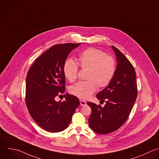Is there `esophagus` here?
<instances>
[{"instance_id":"34e87169","label":"esophagus","mask_w":159,"mask_h":159,"mask_svg":"<svg viewBox=\"0 0 159 159\" xmlns=\"http://www.w3.org/2000/svg\"><path fill=\"white\" fill-rule=\"evenodd\" d=\"M80 104L81 106H85L87 105V102L83 100H80Z\"/></svg>"}]
</instances>
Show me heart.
<instances>
[{
    "instance_id": "1",
    "label": "heart",
    "mask_w": 159,
    "mask_h": 159,
    "mask_svg": "<svg viewBox=\"0 0 159 159\" xmlns=\"http://www.w3.org/2000/svg\"><path fill=\"white\" fill-rule=\"evenodd\" d=\"M87 69L85 79L70 87V92L81 98L87 99L93 94L98 87L102 89L111 82L116 72V61L111 56L95 48H89L79 56L78 64L69 59L64 64L63 72L65 77L70 82L75 81L79 66Z\"/></svg>"
}]
</instances>
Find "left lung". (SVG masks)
Returning <instances> with one entry per match:
<instances>
[{
  "instance_id": "obj_1",
  "label": "left lung",
  "mask_w": 159,
  "mask_h": 159,
  "mask_svg": "<svg viewBox=\"0 0 159 159\" xmlns=\"http://www.w3.org/2000/svg\"><path fill=\"white\" fill-rule=\"evenodd\" d=\"M117 57V66L109 85L97 94L103 107L87 102L92 112L90 127L100 134H107L119 129L127 120L137 97L136 73L134 66L116 47L112 46Z\"/></svg>"
}]
</instances>
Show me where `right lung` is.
I'll list each match as a JSON object with an SVG mask.
<instances>
[{
    "instance_id": "1",
    "label": "right lung",
    "mask_w": 159,
    "mask_h": 159,
    "mask_svg": "<svg viewBox=\"0 0 159 159\" xmlns=\"http://www.w3.org/2000/svg\"><path fill=\"white\" fill-rule=\"evenodd\" d=\"M80 43L56 44L36 59L26 77L25 103L34 121L49 132H59L69 125L80 104L74 95H64L66 100L56 102L64 93L66 77L63 67L72 50ZM59 95V96H60Z\"/></svg>"
}]
</instances>
